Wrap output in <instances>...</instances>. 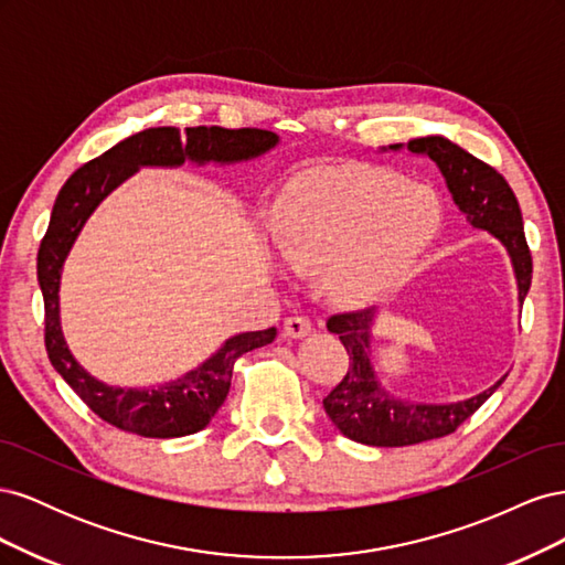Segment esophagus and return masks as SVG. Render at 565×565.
I'll list each match as a JSON object with an SVG mask.
<instances>
[{"instance_id":"1","label":"esophagus","mask_w":565,"mask_h":565,"mask_svg":"<svg viewBox=\"0 0 565 565\" xmlns=\"http://www.w3.org/2000/svg\"><path fill=\"white\" fill-rule=\"evenodd\" d=\"M311 330H313L311 328V320L306 318V316H289L285 320V324H282V334L285 337H295V339L311 334Z\"/></svg>"}]
</instances>
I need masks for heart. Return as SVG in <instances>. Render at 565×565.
I'll list each match as a JSON object with an SVG mask.
<instances>
[{
    "label": "heart",
    "instance_id": "obj_1",
    "mask_svg": "<svg viewBox=\"0 0 565 565\" xmlns=\"http://www.w3.org/2000/svg\"><path fill=\"white\" fill-rule=\"evenodd\" d=\"M438 221L429 188L372 169H332L285 195L273 210L270 231L289 266L324 270L332 301L358 309L403 282Z\"/></svg>",
    "mask_w": 565,
    "mask_h": 565
}]
</instances>
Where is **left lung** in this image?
<instances>
[{"label":"left lung","instance_id":"obj_1","mask_svg":"<svg viewBox=\"0 0 565 565\" xmlns=\"http://www.w3.org/2000/svg\"><path fill=\"white\" fill-rule=\"evenodd\" d=\"M398 150L401 143L388 146ZM407 150L429 156L446 177L457 207L467 214L473 228L492 233L507 247L519 280V299L523 301L530 280H533V256L525 243L523 216L519 200L498 169L473 158L443 136H424L407 141ZM374 309L334 313L328 320V330L339 334V341L349 353V370L328 396L322 398L324 413L347 438L377 448H403L415 443L434 440L457 431L481 407L504 377L478 396L448 403H401L380 386L370 365V324Z\"/></svg>","mask_w":565,"mask_h":565}]
</instances>
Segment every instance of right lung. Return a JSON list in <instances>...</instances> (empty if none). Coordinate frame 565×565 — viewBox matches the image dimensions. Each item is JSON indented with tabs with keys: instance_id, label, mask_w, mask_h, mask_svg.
Listing matches in <instances>:
<instances>
[{
	"instance_id": "1",
	"label": "right lung",
	"mask_w": 565,
	"mask_h": 565,
	"mask_svg": "<svg viewBox=\"0 0 565 565\" xmlns=\"http://www.w3.org/2000/svg\"><path fill=\"white\" fill-rule=\"evenodd\" d=\"M276 143V134L252 127H188L185 131L177 127L143 129L119 141L100 158L82 164L61 188L38 252V280L44 297V344L54 370L94 415L115 429L146 438H179L204 429L228 396L237 358L270 344L276 339V328L228 339L207 363L162 386L115 388L96 382L67 351L58 322L61 268L79 228L96 210V204L139 167H179L185 160L237 162L262 156Z\"/></svg>"
}]
</instances>
